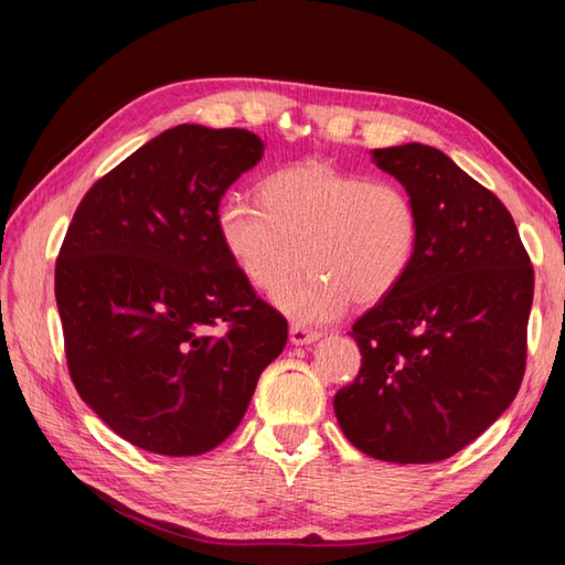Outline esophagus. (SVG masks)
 Instances as JSON below:
<instances>
[{
  "mask_svg": "<svg viewBox=\"0 0 565 565\" xmlns=\"http://www.w3.org/2000/svg\"><path fill=\"white\" fill-rule=\"evenodd\" d=\"M289 340L296 347H303V344H313L320 340V332L318 330H308L303 326H291L289 328Z\"/></svg>",
  "mask_w": 565,
  "mask_h": 565,
  "instance_id": "obj_1",
  "label": "esophagus"
}]
</instances>
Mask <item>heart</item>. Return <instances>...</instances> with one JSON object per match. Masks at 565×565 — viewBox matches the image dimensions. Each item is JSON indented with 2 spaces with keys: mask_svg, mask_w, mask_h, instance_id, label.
<instances>
[{
  "mask_svg": "<svg viewBox=\"0 0 565 565\" xmlns=\"http://www.w3.org/2000/svg\"><path fill=\"white\" fill-rule=\"evenodd\" d=\"M259 201L227 196L218 213L221 245L259 291H274L307 262L311 271L271 296L298 322L340 318L354 298L374 306L398 289L419 245L413 196L393 182H369L326 162L269 174Z\"/></svg>",
  "mask_w": 565,
  "mask_h": 565,
  "instance_id": "obj_1",
  "label": "heart"
}]
</instances>
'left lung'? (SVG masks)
Listing matches in <instances>:
<instances>
[{
	"instance_id": "8db88e82",
	"label": "left lung",
	"mask_w": 565,
	"mask_h": 565,
	"mask_svg": "<svg viewBox=\"0 0 565 565\" xmlns=\"http://www.w3.org/2000/svg\"><path fill=\"white\" fill-rule=\"evenodd\" d=\"M371 162L413 196L419 245L398 289L354 322L362 369L334 415L359 451L431 463L518 395L534 269L510 211L441 150L405 142L371 150Z\"/></svg>"
}]
</instances>
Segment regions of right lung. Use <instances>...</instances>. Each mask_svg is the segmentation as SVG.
<instances>
[{
    "instance_id": "add662e5",
    "label": "right lung",
    "mask_w": 565,
    "mask_h": 565,
    "mask_svg": "<svg viewBox=\"0 0 565 565\" xmlns=\"http://www.w3.org/2000/svg\"><path fill=\"white\" fill-rule=\"evenodd\" d=\"M262 154L243 128H170L99 179L67 227L55 301L70 376L140 449L218 447L286 347V320L252 291L215 227L227 186Z\"/></svg>"
}]
</instances>
